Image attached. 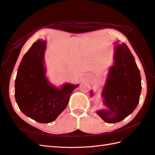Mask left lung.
Instances as JSON below:
<instances>
[{
    "mask_svg": "<svg viewBox=\"0 0 155 155\" xmlns=\"http://www.w3.org/2000/svg\"><path fill=\"white\" fill-rule=\"evenodd\" d=\"M114 59L115 64L110 69L102 92L108 110L97 111L110 124L119 122L132 113L139 103L142 89L140 71L125 44L117 45Z\"/></svg>",
    "mask_w": 155,
    "mask_h": 155,
    "instance_id": "8db88e82",
    "label": "left lung"
}]
</instances>
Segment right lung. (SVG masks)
<instances>
[{"label":"right lung","instance_id":"right-lung-1","mask_svg":"<svg viewBox=\"0 0 155 155\" xmlns=\"http://www.w3.org/2000/svg\"><path fill=\"white\" fill-rule=\"evenodd\" d=\"M45 42L38 40L24 55L17 71L15 97L23 113L39 123H50L64 110L77 85L64 84L61 89L48 83L44 66Z\"/></svg>","mask_w":155,"mask_h":155}]
</instances>
